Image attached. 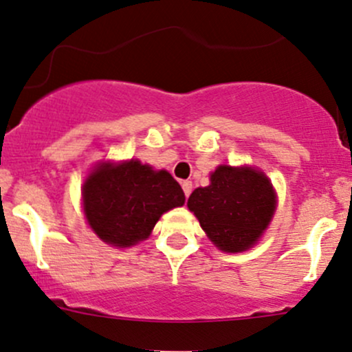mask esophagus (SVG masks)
Returning <instances> with one entry per match:
<instances>
[{
    "label": "esophagus",
    "instance_id": "esophagus-1",
    "mask_svg": "<svg viewBox=\"0 0 352 352\" xmlns=\"http://www.w3.org/2000/svg\"><path fill=\"white\" fill-rule=\"evenodd\" d=\"M181 186H183L184 196L189 197V195H191V191H192V183H191V181H183V183H181Z\"/></svg>",
    "mask_w": 352,
    "mask_h": 352
}]
</instances>
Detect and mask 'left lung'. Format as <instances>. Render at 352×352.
I'll return each instance as SVG.
<instances>
[{"instance_id": "1", "label": "left lung", "mask_w": 352, "mask_h": 352, "mask_svg": "<svg viewBox=\"0 0 352 352\" xmlns=\"http://www.w3.org/2000/svg\"><path fill=\"white\" fill-rule=\"evenodd\" d=\"M188 208L219 250L239 252L250 250L270 224L276 196L261 171L219 166L209 186L192 191Z\"/></svg>"}]
</instances>
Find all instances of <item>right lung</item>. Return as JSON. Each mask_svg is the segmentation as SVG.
Listing matches in <instances>:
<instances>
[{
  "label": "right lung",
  "mask_w": 352,
  "mask_h": 352,
  "mask_svg": "<svg viewBox=\"0 0 352 352\" xmlns=\"http://www.w3.org/2000/svg\"><path fill=\"white\" fill-rule=\"evenodd\" d=\"M82 203L104 243L128 248L148 238L163 212L183 206L184 192L168 171L131 160L98 166L82 186Z\"/></svg>",
  "instance_id": "add662e5"
}]
</instances>
